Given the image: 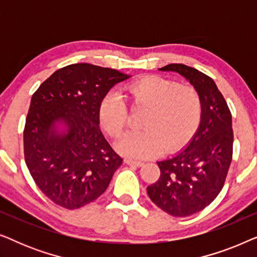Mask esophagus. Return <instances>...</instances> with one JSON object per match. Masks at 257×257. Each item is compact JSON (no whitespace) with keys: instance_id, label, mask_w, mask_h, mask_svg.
<instances>
[{"instance_id":"obj_1","label":"esophagus","mask_w":257,"mask_h":257,"mask_svg":"<svg viewBox=\"0 0 257 257\" xmlns=\"http://www.w3.org/2000/svg\"><path fill=\"white\" fill-rule=\"evenodd\" d=\"M125 164L130 165V166H137V167H140V166H143V165H144L143 161H136V160H132V159H125Z\"/></svg>"}]
</instances>
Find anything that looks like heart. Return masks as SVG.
Here are the masks:
<instances>
[{"mask_svg":"<svg viewBox=\"0 0 257 257\" xmlns=\"http://www.w3.org/2000/svg\"><path fill=\"white\" fill-rule=\"evenodd\" d=\"M122 98L108 92L100 100L99 121L111 138L122 135L132 111H144L142 130L127 132L118 149L125 157L145 159L159 153H173L191 142L202 119V98L193 85L179 84L160 76H144L126 84Z\"/></svg>","mask_w":257,"mask_h":257,"instance_id":"1","label":"heart"}]
</instances>
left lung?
<instances>
[{"instance_id":"left-lung-1","label":"left lung","mask_w":257,"mask_h":257,"mask_svg":"<svg viewBox=\"0 0 257 257\" xmlns=\"http://www.w3.org/2000/svg\"><path fill=\"white\" fill-rule=\"evenodd\" d=\"M161 71L186 77L202 98V119L189 145L177 156L158 161L160 177L147 187L150 199L172 216H189L206 208L222 189L233 157L231 113L214 80L185 64Z\"/></svg>"}]
</instances>
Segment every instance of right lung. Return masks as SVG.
Listing matches in <instances>:
<instances>
[{
    "label": "right lung",
    "mask_w": 257,
    "mask_h": 257,
    "mask_svg": "<svg viewBox=\"0 0 257 257\" xmlns=\"http://www.w3.org/2000/svg\"><path fill=\"white\" fill-rule=\"evenodd\" d=\"M128 76L114 69L77 63L57 70L31 98L23 131L24 159L35 184L56 205L77 209L106 191L122 158L99 127L100 100ZM69 126L64 136L56 120Z\"/></svg>",
    "instance_id": "obj_1"
}]
</instances>
